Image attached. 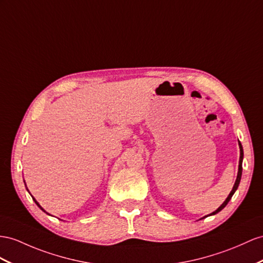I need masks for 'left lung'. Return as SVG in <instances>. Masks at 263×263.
<instances>
[{
	"label": "left lung",
	"instance_id": "obj_1",
	"mask_svg": "<svg viewBox=\"0 0 263 263\" xmlns=\"http://www.w3.org/2000/svg\"><path fill=\"white\" fill-rule=\"evenodd\" d=\"M239 147H240V159H239V169H238V176H237V180H235V182H234V185H233V187H232V190H231V192L229 193V196H228V198L224 200V202L223 203H222L217 210L215 211H213L212 213H210V214H208V215H205V217H203V218H206V217H209V215H214V214H217L218 212H220L222 209H223L228 203H229V201L231 200V198H232V196L234 194V192L237 191V189H238V186H239V184H240V180H241V176H242V161H243V147H242V145H241V142L239 141Z\"/></svg>",
	"mask_w": 263,
	"mask_h": 263
}]
</instances>
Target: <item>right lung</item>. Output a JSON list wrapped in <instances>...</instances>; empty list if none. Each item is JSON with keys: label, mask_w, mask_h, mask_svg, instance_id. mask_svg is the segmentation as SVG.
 I'll list each match as a JSON object with an SVG mask.
<instances>
[{"label": "right lung", "mask_w": 263, "mask_h": 263, "mask_svg": "<svg viewBox=\"0 0 263 263\" xmlns=\"http://www.w3.org/2000/svg\"><path fill=\"white\" fill-rule=\"evenodd\" d=\"M24 183H25V182H24ZM26 190H28V187H26ZM28 191H29V190H28ZM31 197H32V196H31ZM32 199H33V200H34V202H35V203H36V205H37V206H39V208H40V209H41V210H42V211H43V212H45V213H46V214H50V213H48V212H46V211H45V210H44V209H43V208H42V206H41V205H40V203H39V202H37V201H36V200H35V199H34V198H33V197H32ZM50 215H51V214H50Z\"/></svg>", "instance_id": "right-lung-1"}]
</instances>
